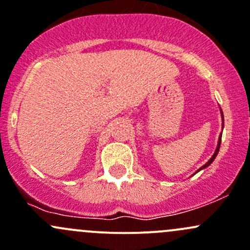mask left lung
<instances>
[{
  "label": "left lung",
  "instance_id": "8db88e82",
  "mask_svg": "<svg viewBox=\"0 0 250 250\" xmlns=\"http://www.w3.org/2000/svg\"><path fill=\"white\" fill-rule=\"evenodd\" d=\"M221 117H223V122H224V116H223V111H221ZM223 127H224V125H223ZM220 144H221V134H220V137H219V140H218V146H216V150H215V152H214V155L211 156V158H210V160H209L208 162L206 163V165L202 166V167H201L200 169H198L197 172H196V173H198V172H200V170H202V169H204V168H207V167H208V166H210V165H211V162H213V161L215 160L216 155H218V152H219V148H220Z\"/></svg>",
  "mask_w": 250,
  "mask_h": 250
}]
</instances>
